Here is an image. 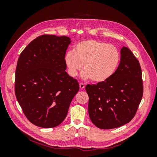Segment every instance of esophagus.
<instances>
[{
	"instance_id": "obj_1",
	"label": "esophagus",
	"mask_w": 157,
	"mask_h": 157,
	"mask_svg": "<svg viewBox=\"0 0 157 157\" xmlns=\"http://www.w3.org/2000/svg\"><path fill=\"white\" fill-rule=\"evenodd\" d=\"M79 86H80V89H84L85 88V85L83 83H80L79 84Z\"/></svg>"
}]
</instances>
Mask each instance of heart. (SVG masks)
<instances>
[{"label": "heart", "mask_w": 157, "mask_h": 157, "mask_svg": "<svg viewBox=\"0 0 157 157\" xmlns=\"http://www.w3.org/2000/svg\"><path fill=\"white\" fill-rule=\"evenodd\" d=\"M64 61L71 77H75L84 65V71L81 73V77L101 83L115 73L120 63L121 54L115 46L88 39L77 42L73 50L66 53Z\"/></svg>", "instance_id": "obj_1"}]
</instances>
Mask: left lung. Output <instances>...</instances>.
Masks as SVG:
<instances>
[{
  "label": "left lung",
  "mask_w": 157,
  "mask_h": 157,
  "mask_svg": "<svg viewBox=\"0 0 157 157\" xmlns=\"http://www.w3.org/2000/svg\"><path fill=\"white\" fill-rule=\"evenodd\" d=\"M88 113L93 124L112 129L129 122L143 96V81L138 60L127 47L121 49V62L107 81L86 86Z\"/></svg>",
  "instance_id": "8db88e82"
}]
</instances>
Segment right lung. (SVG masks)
Masks as SVG:
<instances>
[{
	"instance_id": "right-lung-1",
	"label": "right lung",
	"mask_w": 157,
	"mask_h": 157,
	"mask_svg": "<svg viewBox=\"0 0 157 157\" xmlns=\"http://www.w3.org/2000/svg\"><path fill=\"white\" fill-rule=\"evenodd\" d=\"M71 39L43 35L21 53L16 69L15 93L23 113L42 128L59 125L79 90L76 79L65 71L64 58Z\"/></svg>"
}]
</instances>
